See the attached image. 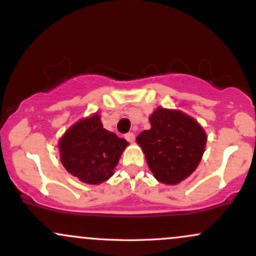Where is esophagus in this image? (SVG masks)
Here are the masks:
<instances>
[{
  "label": "esophagus",
  "instance_id": "esophagus-1",
  "mask_svg": "<svg viewBox=\"0 0 256 256\" xmlns=\"http://www.w3.org/2000/svg\"><path fill=\"white\" fill-rule=\"evenodd\" d=\"M126 139H127L129 142H133L134 139H136V136H134V133H128L126 134Z\"/></svg>",
  "mask_w": 256,
  "mask_h": 256
}]
</instances>
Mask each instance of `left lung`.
<instances>
[{
    "instance_id": "8db88e82",
    "label": "left lung",
    "mask_w": 256,
    "mask_h": 256,
    "mask_svg": "<svg viewBox=\"0 0 256 256\" xmlns=\"http://www.w3.org/2000/svg\"><path fill=\"white\" fill-rule=\"evenodd\" d=\"M151 128L136 136L154 177L178 184L196 170L205 151L204 128L180 110L158 107L149 117Z\"/></svg>"
}]
</instances>
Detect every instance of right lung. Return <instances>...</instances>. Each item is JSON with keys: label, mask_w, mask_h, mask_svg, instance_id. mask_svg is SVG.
<instances>
[{"label": "right lung", "mask_w": 256, "mask_h": 256, "mask_svg": "<svg viewBox=\"0 0 256 256\" xmlns=\"http://www.w3.org/2000/svg\"><path fill=\"white\" fill-rule=\"evenodd\" d=\"M129 145L104 128L94 114L70 127L58 142L61 162L70 174L86 184H100L114 176L120 155Z\"/></svg>", "instance_id": "right-lung-1"}]
</instances>
